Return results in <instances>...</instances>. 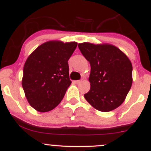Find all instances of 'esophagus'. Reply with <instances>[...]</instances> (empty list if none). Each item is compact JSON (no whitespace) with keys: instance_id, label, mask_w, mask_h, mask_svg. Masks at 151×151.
Listing matches in <instances>:
<instances>
[{"instance_id":"1","label":"esophagus","mask_w":151,"mask_h":151,"mask_svg":"<svg viewBox=\"0 0 151 151\" xmlns=\"http://www.w3.org/2000/svg\"><path fill=\"white\" fill-rule=\"evenodd\" d=\"M81 81V80H77V81H74V83H75V84H79Z\"/></svg>"}]
</instances>
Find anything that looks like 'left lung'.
<instances>
[{"instance_id": "obj_1", "label": "left lung", "mask_w": 151, "mask_h": 151, "mask_svg": "<svg viewBox=\"0 0 151 151\" xmlns=\"http://www.w3.org/2000/svg\"><path fill=\"white\" fill-rule=\"evenodd\" d=\"M91 66L90 90L84 98L94 109L108 112L125 101L133 82L131 60L117 47L108 43H79Z\"/></svg>"}]
</instances>
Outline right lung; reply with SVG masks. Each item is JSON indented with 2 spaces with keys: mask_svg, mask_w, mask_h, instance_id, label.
I'll return each instance as SVG.
<instances>
[{
  "mask_svg": "<svg viewBox=\"0 0 151 151\" xmlns=\"http://www.w3.org/2000/svg\"><path fill=\"white\" fill-rule=\"evenodd\" d=\"M77 42L51 40L37 47L26 60L22 86L32 108L47 112L58 106L72 81L68 60Z\"/></svg>",
  "mask_w": 151,
  "mask_h": 151,
  "instance_id": "1",
  "label": "right lung"
}]
</instances>
